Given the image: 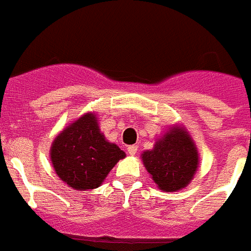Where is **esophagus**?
I'll use <instances>...</instances> for the list:
<instances>
[{"mask_svg": "<svg viewBox=\"0 0 251 251\" xmlns=\"http://www.w3.org/2000/svg\"><path fill=\"white\" fill-rule=\"evenodd\" d=\"M127 151L129 155H136L138 151V146L137 145H130V146H128Z\"/></svg>", "mask_w": 251, "mask_h": 251, "instance_id": "1", "label": "esophagus"}]
</instances>
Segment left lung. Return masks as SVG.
Instances as JSON below:
<instances>
[{
    "label": "left lung",
    "mask_w": 251,
    "mask_h": 251,
    "mask_svg": "<svg viewBox=\"0 0 251 251\" xmlns=\"http://www.w3.org/2000/svg\"><path fill=\"white\" fill-rule=\"evenodd\" d=\"M142 161L161 191H179L191 182L199 167L195 142L182 126H173L158 138L152 150L142 152Z\"/></svg>",
    "instance_id": "obj_1"
}]
</instances>
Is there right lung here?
I'll return each mask as SVG.
<instances>
[{
    "instance_id": "1",
    "label": "right lung",
    "mask_w": 251,
    "mask_h": 251,
    "mask_svg": "<svg viewBox=\"0 0 251 251\" xmlns=\"http://www.w3.org/2000/svg\"><path fill=\"white\" fill-rule=\"evenodd\" d=\"M50 156L60 179L84 191L101 186L126 152L101 133L96 115L86 113L56 136Z\"/></svg>"
}]
</instances>
